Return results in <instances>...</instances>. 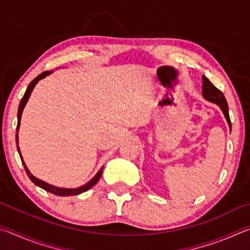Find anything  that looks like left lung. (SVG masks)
<instances>
[{
    "label": "left lung",
    "mask_w": 250,
    "mask_h": 250,
    "mask_svg": "<svg viewBox=\"0 0 250 250\" xmlns=\"http://www.w3.org/2000/svg\"><path fill=\"white\" fill-rule=\"evenodd\" d=\"M202 88H203V96H204V98L206 100L210 101V103L218 104L219 107H221L224 116H225L226 120L228 122V125H229V128L231 129L229 113H228V104H227V101H226L225 96H224L223 92L219 90L218 88L215 87L214 84L209 82L208 78H206L205 76L203 77Z\"/></svg>",
    "instance_id": "8db88e82"
}]
</instances>
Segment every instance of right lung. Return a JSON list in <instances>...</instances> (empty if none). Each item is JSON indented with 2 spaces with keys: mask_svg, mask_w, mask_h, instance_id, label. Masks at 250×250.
Returning <instances> with one entry per match:
<instances>
[{
  "mask_svg": "<svg viewBox=\"0 0 250 250\" xmlns=\"http://www.w3.org/2000/svg\"><path fill=\"white\" fill-rule=\"evenodd\" d=\"M49 74H50L49 70L44 71V73H42L41 75L37 76V77H36L35 79H33L32 82L29 83L27 89H26V91H25L23 98L21 99V103H20V105H19V111H18V126H16V131H19V129H20L21 117H22L23 109H24V107H25V104H26V103H27L29 96H31V92H32V90L34 89V87H35V84H36L37 83H39V80H41L42 78L46 77V76L49 75ZM16 143H18V145H19V134H18V133H16ZM18 151H19V153H20L21 160H22V163H23V166H24L25 171H26V174L28 175V177H29V179H31V181L33 182V183L35 184V185H37V186H40V188H42L43 189H45V191H47V192L52 193V194H55V195H58V196L78 195V194H80V193H83V192L88 191V189L91 188L92 186H94V185L97 183V182L99 181L100 176H101V173H103V168H104V167H101L100 171H99L98 173H97V174H96L94 177H92V179H91L89 182H88L87 184L80 186V188H56V186H53V185H50V184H47V183H46V182L41 181V180H39V179H36L35 176L32 175L31 172L28 171L27 167L25 166L24 161H23V159H22V155H21V151H20L19 146H18Z\"/></svg>",
  "mask_w": 250,
  "mask_h": 250,
  "instance_id": "1",
  "label": "right lung"
}]
</instances>
